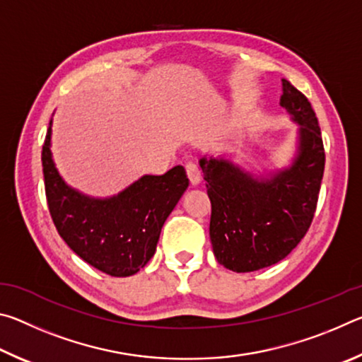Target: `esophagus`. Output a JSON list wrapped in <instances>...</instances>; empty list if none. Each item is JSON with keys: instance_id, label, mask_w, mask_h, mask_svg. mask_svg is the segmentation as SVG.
Returning <instances> with one entry per match:
<instances>
[{"instance_id": "1", "label": "esophagus", "mask_w": 362, "mask_h": 362, "mask_svg": "<svg viewBox=\"0 0 362 362\" xmlns=\"http://www.w3.org/2000/svg\"><path fill=\"white\" fill-rule=\"evenodd\" d=\"M185 170L189 182H192V185H198L201 182V170L198 169V166H196L194 163H187Z\"/></svg>"}]
</instances>
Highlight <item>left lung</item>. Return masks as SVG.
I'll use <instances>...</instances> for the list:
<instances>
[{"label":"left lung","mask_w":362,"mask_h":362,"mask_svg":"<svg viewBox=\"0 0 362 362\" xmlns=\"http://www.w3.org/2000/svg\"><path fill=\"white\" fill-rule=\"evenodd\" d=\"M279 105L298 122L292 166L255 179L223 158H203L212 212L209 236L217 262L236 273L274 265L292 252L313 222L324 174L321 129L308 99L283 79Z\"/></svg>","instance_id":"obj_1"}]
</instances>
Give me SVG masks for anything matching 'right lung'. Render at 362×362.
Wrapping results in <instances>:
<instances>
[{"label":"right lung","mask_w":362,"mask_h":362,"mask_svg":"<svg viewBox=\"0 0 362 362\" xmlns=\"http://www.w3.org/2000/svg\"><path fill=\"white\" fill-rule=\"evenodd\" d=\"M51 124L42 145L47 207L76 255L110 276H131L156 250L159 233L188 187L185 169L144 175L112 198H90L66 185L51 155Z\"/></svg>","instance_id":"1"}]
</instances>
